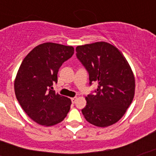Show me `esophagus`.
I'll return each mask as SVG.
<instances>
[{
	"label": "esophagus",
	"instance_id": "1",
	"mask_svg": "<svg viewBox=\"0 0 156 156\" xmlns=\"http://www.w3.org/2000/svg\"><path fill=\"white\" fill-rule=\"evenodd\" d=\"M77 100H78V98H77V97L71 98V101H72V103H73V104H74V103L77 101Z\"/></svg>",
	"mask_w": 156,
	"mask_h": 156
}]
</instances>
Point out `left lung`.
Listing matches in <instances>:
<instances>
[{
	"mask_svg": "<svg viewBox=\"0 0 156 156\" xmlns=\"http://www.w3.org/2000/svg\"><path fill=\"white\" fill-rule=\"evenodd\" d=\"M76 55L89 73L90 84L96 83L95 94L86 97L82 109L85 119L98 127L116 123L133 101L135 78L124 55L107 42L76 48Z\"/></svg>",
	"mask_w": 156,
	"mask_h": 156,
	"instance_id": "1",
	"label": "left lung"
}]
</instances>
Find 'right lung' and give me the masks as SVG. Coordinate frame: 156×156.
I'll return each mask as SVG.
<instances>
[{"mask_svg": "<svg viewBox=\"0 0 156 156\" xmlns=\"http://www.w3.org/2000/svg\"><path fill=\"white\" fill-rule=\"evenodd\" d=\"M72 46L44 43L23 59L14 80L18 103L27 116L39 125L52 126L65 119L70 99L52 90L61 65L73 56Z\"/></svg>", "mask_w": 156, "mask_h": 156, "instance_id": "obj_1", "label": "right lung"}]
</instances>
